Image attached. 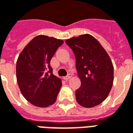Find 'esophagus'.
<instances>
[{"instance_id": "obj_1", "label": "esophagus", "mask_w": 133, "mask_h": 133, "mask_svg": "<svg viewBox=\"0 0 133 133\" xmlns=\"http://www.w3.org/2000/svg\"><path fill=\"white\" fill-rule=\"evenodd\" d=\"M71 77H72V75H71V74H69L68 75H67V76H65V77H64V80H65V81H68V80H69V79H70L71 78Z\"/></svg>"}]
</instances>
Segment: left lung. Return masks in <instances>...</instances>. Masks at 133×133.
Here are the masks:
<instances>
[{
    "label": "left lung",
    "mask_w": 133,
    "mask_h": 133,
    "mask_svg": "<svg viewBox=\"0 0 133 133\" xmlns=\"http://www.w3.org/2000/svg\"><path fill=\"white\" fill-rule=\"evenodd\" d=\"M73 50L81 85L75 91L79 105L90 108L105 100L114 80L113 65L110 56L97 39L90 34L65 41Z\"/></svg>",
    "instance_id": "1"
}]
</instances>
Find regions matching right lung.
<instances>
[{"label":"right lung","mask_w":133,"mask_h":133,"mask_svg":"<svg viewBox=\"0 0 133 133\" xmlns=\"http://www.w3.org/2000/svg\"><path fill=\"white\" fill-rule=\"evenodd\" d=\"M64 42L47 35L33 38L20 53L16 78L20 90L33 105L47 108L54 104L62 81L52 74L50 60Z\"/></svg>","instance_id":"right-lung-1"}]
</instances>
